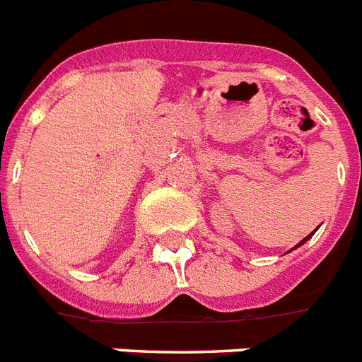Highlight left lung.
Instances as JSON below:
<instances>
[{"label":"left lung","mask_w":362,"mask_h":362,"mask_svg":"<svg viewBox=\"0 0 362 362\" xmlns=\"http://www.w3.org/2000/svg\"><path fill=\"white\" fill-rule=\"evenodd\" d=\"M315 231H316V229H315ZM315 231L310 233L309 237H305V238H303V240H301V242H298V244H296V246H294V247H292V250H296V247H300V246H301V244H305V242H307V240H309V238H310V237H313V235H315Z\"/></svg>","instance_id":"obj_1"}]
</instances>
